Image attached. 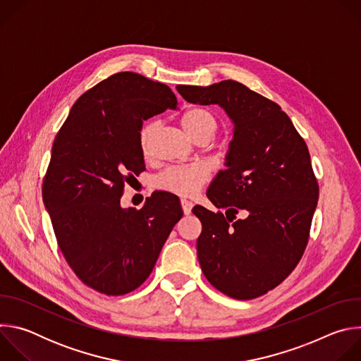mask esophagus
<instances>
[{
  "instance_id": "34e87169",
  "label": "esophagus",
  "mask_w": 361,
  "mask_h": 361,
  "mask_svg": "<svg viewBox=\"0 0 361 361\" xmlns=\"http://www.w3.org/2000/svg\"><path fill=\"white\" fill-rule=\"evenodd\" d=\"M181 207H183V213L185 216H188L191 213V209H192V202L188 201V200H181Z\"/></svg>"
}]
</instances>
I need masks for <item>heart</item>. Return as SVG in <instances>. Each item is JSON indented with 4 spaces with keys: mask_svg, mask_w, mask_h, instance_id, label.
Listing matches in <instances>:
<instances>
[{
    "mask_svg": "<svg viewBox=\"0 0 361 361\" xmlns=\"http://www.w3.org/2000/svg\"><path fill=\"white\" fill-rule=\"evenodd\" d=\"M181 126L187 134L197 142L210 141L219 128L217 120L213 113L204 109H190L181 117ZM156 130V124H148L140 131V145L144 152L148 151L151 135ZM207 178L204 169L200 166L171 167L164 170L154 180V185L160 190L174 192L177 195H192Z\"/></svg>",
    "mask_w": 361,
    "mask_h": 361,
    "instance_id": "1",
    "label": "heart"
}]
</instances>
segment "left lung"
<instances>
[{"instance_id": "obj_1", "label": "left lung", "mask_w": 361, "mask_h": 361, "mask_svg": "<svg viewBox=\"0 0 361 361\" xmlns=\"http://www.w3.org/2000/svg\"><path fill=\"white\" fill-rule=\"evenodd\" d=\"M177 91L192 104L220 106L234 126L226 170L207 190L226 216L192 209L202 224L201 270L231 298L260 297L295 269L307 245L319 200L310 152L281 107L241 82L177 85ZM238 209L245 219L235 220Z\"/></svg>"}]
</instances>
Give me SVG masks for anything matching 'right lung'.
Instances as JSON below:
<instances>
[{
  "label": "right lung",
  "mask_w": 361,
  "mask_h": 361,
  "mask_svg": "<svg viewBox=\"0 0 361 361\" xmlns=\"http://www.w3.org/2000/svg\"><path fill=\"white\" fill-rule=\"evenodd\" d=\"M177 109L166 84L117 73L74 102L54 140L42 181L45 210L73 271L102 294L140 287L183 217L178 197L166 191L141 210L120 202L124 183L145 170L142 121Z\"/></svg>",
  "instance_id": "1"
}]
</instances>
